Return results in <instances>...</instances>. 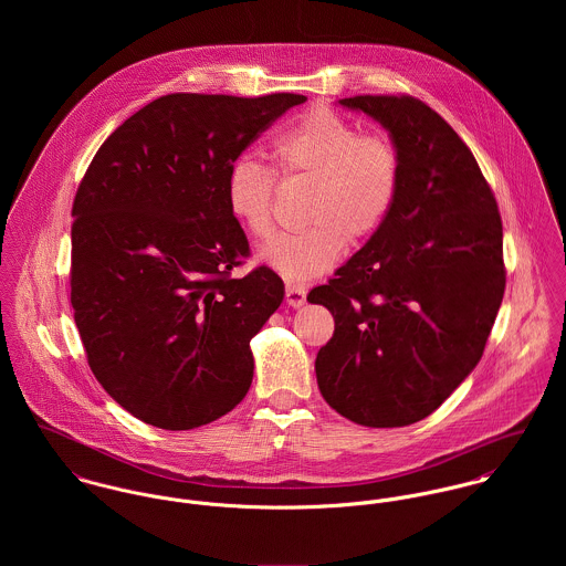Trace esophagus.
I'll use <instances>...</instances> for the list:
<instances>
[{
	"mask_svg": "<svg viewBox=\"0 0 566 566\" xmlns=\"http://www.w3.org/2000/svg\"><path fill=\"white\" fill-rule=\"evenodd\" d=\"M285 301L290 307L298 310L307 303V290L303 285H294V283H287L285 285Z\"/></svg>",
	"mask_w": 566,
	"mask_h": 566,
	"instance_id": "esophagus-1",
	"label": "esophagus"
}]
</instances>
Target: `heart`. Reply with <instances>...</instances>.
Wrapping results in <instances>:
<instances>
[{"instance_id":"obj_1","label":"heart","mask_w":566,"mask_h":566,"mask_svg":"<svg viewBox=\"0 0 566 566\" xmlns=\"http://www.w3.org/2000/svg\"><path fill=\"white\" fill-rule=\"evenodd\" d=\"M270 159L283 176L312 178L307 229L265 245L259 259L287 281H310L326 272L348 240L375 235L399 196L401 161L381 137H361L357 126L331 108H314L281 133ZM272 174L250 159L233 163L227 176V207L243 231L265 242L274 233Z\"/></svg>"}]
</instances>
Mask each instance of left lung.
I'll use <instances>...</instances> for the list:
<instances>
[{
	"instance_id": "8db88e82",
	"label": "left lung",
	"mask_w": 566,
	"mask_h": 566,
	"mask_svg": "<svg viewBox=\"0 0 566 566\" xmlns=\"http://www.w3.org/2000/svg\"><path fill=\"white\" fill-rule=\"evenodd\" d=\"M339 106L388 130L401 185L384 227L307 296L335 321L318 388L357 424L405 427L482 359L505 290L501 216L473 153L427 104L355 95Z\"/></svg>"
}]
</instances>
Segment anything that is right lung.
<instances>
[{
	"label": "right lung",
	"instance_id": "obj_1",
	"mask_svg": "<svg viewBox=\"0 0 566 566\" xmlns=\"http://www.w3.org/2000/svg\"><path fill=\"white\" fill-rule=\"evenodd\" d=\"M307 97L171 93L97 150L72 218V305L88 366L135 418L185 431L218 420L252 384L250 339L285 287L248 254L227 207L243 150Z\"/></svg>",
	"mask_w": 566,
	"mask_h": 566
}]
</instances>
